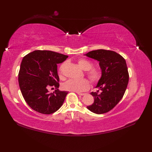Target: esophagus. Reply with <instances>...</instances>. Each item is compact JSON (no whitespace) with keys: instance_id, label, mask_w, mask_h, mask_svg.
<instances>
[{"instance_id":"1","label":"esophagus","mask_w":152,"mask_h":152,"mask_svg":"<svg viewBox=\"0 0 152 152\" xmlns=\"http://www.w3.org/2000/svg\"><path fill=\"white\" fill-rule=\"evenodd\" d=\"M78 94H79V95H80V96H84L85 94L84 93H78V92H77V93Z\"/></svg>"}]
</instances>
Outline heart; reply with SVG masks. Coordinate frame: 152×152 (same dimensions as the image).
<instances>
[{"label": "heart", "mask_w": 152, "mask_h": 152, "mask_svg": "<svg viewBox=\"0 0 152 152\" xmlns=\"http://www.w3.org/2000/svg\"><path fill=\"white\" fill-rule=\"evenodd\" d=\"M78 63L84 71H86V75L89 78V79L93 84L98 83L102 77V73L98 69L92 68L93 66V64L92 62L86 58H80L78 60ZM63 67V65L59 68V71L60 74L62 73ZM63 87L65 90L80 93V92L88 89L90 87V84L89 81L85 79L81 80L70 79L66 81L63 84Z\"/></svg>", "instance_id": "obj_1"}]
</instances>
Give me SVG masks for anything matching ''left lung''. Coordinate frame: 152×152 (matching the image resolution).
Masks as SVG:
<instances>
[{
  "mask_svg": "<svg viewBox=\"0 0 152 152\" xmlns=\"http://www.w3.org/2000/svg\"><path fill=\"white\" fill-rule=\"evenodd\" d=\"M86 56L99 61L102 77L96 87L101 93L92 92L94 101L87 107L90 111L102 114L113 109L125 93L129 82V73L125 59L116 52L110 50H92Z\"/></svg>",
  "mask_w": 152,
  "mask_h": 152,
  "instance_id": "8db88e82",
  "label": "left lung"
}]
</instances>
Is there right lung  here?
Masks as SVG:
<instances>
[{
    "mask_svg": "<svg viewBox=\"0 0 152 152\" xmlns=\"http://www.w3.org/2000/svg\"><path fill=\"white\" fill-rule=\"evenodd\" d=\"M68 56L51 50H37L23 57L18 73V82L26 103L35 111L51 114L60 108L67 91H61L57 64L66 60ZM50 86L56 89L48 93Z\"/></svg>",
    "mask_w": 152,
    "mask_h": 152,
    "instance_id": "add662e5",
    "label": "right lung"
}]
</instances>
